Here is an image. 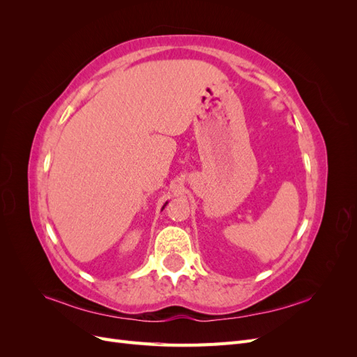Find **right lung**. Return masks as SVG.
I'll use <instances>...</instances> for the list:
<instances>
[{"instance_id": "1", "label": "right lung", "mask_w": 357, "mask_h": 357, "mask_svg": "<svg viewBox=\"0 0 357 357\" xmlns=\"http://www.w3.org/2000/svg\"><path fill=\"white\" fill-rule=\"evenodd\" d=\"M167 204H168V202H165V205H167ZM165 205H164V207H162V210H164V208H165Z\"/></svg>"}]
</instances>
